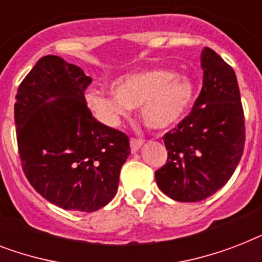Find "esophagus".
<instances>
[{"mask_svg":"<svg viewBox=\"0 0 262 262\" xmlns=\"http://www.w3.org/2000/svg\"><path fill=\"white\" fill-rule=\"evenodd\" d=\"M144 140L141 139H135V137H132L130 139V148H132V152H136L139 151L140 147L143 145Z\"/></svg>","mask_w":262,"mask_h":262,"instance_id":"1","label":"esophagus"}]
</instances>
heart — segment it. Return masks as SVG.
<instances>
[{"mask_svg":"<svg viewBox=\"0 0 262 262\" xmlns=\"http://www.w3.org/2000/svg\"><path fill=\"white\" fill-rule=\"evenodd\" d=\"M111 94L91 90L88 106L103 122L114 123L130 107H141V118L152 129H166L185 117L194 88L187 77L168 71H151L115 81Z\"/></svg>","mask_w":262,"mask_h":262,"instance_id":"1","label":"heart"}]
</instances>
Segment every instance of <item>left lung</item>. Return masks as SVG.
<instances>
[{"mask_svg":"<svg viewBox=\"0 0 262 262\" xmlns=\"http://www.w3.org/2000/svg\"><path fill=\"white\" fill-rule=\"evenodd\" d=\"M203 88L191 111L163 136L167 162L155 171L158 186L170 199L195 203L223 187L245 148V115L235 72L205 47Z\"/></svg>","mask_w":262,"mask_h":262,"instance_id":"8db88e82","label":"left lung"}]
</instances>
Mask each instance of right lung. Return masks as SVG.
Returning a JSON list of instances; mask_svg holds the SVG:
<instances>
[{
	"instance_id": "obj_1",
	"label": "right lung",
	"mask_w": 262,
	"mask_h": 262,
	"mask_svg": "<svg viewBox=\"0 0 262 262\" xmlns=\"http://www.w3.org/2000/svg\"><path fill=\"white\" fill-rule=\"evenodd\" d=\"M91 83L77 65L46 55L14 102L23 171L39 194L68 211L94 212L110 203L130 154L123 132L94 118L84 95Z\"/></svg>"
}]
</instances>
